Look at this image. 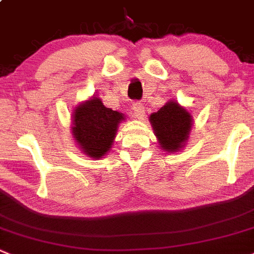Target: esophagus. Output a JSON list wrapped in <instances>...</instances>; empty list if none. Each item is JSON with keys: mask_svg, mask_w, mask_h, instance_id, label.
Returning <instances> with one entry per match:
<instances>
[{"mask_svg": "<svg viewBox=\"0 0 254 254\" xmlns=\"http://www.w3.org/2000/svg\"><path fill=\"white\" fill-rule=\"evenodd\" d=\"M132 112H133L134 117L139 118L141 120L144 116V106L141 102H132Z\"/></svg>", "mask_w": 254, "mask_h": 254, "instance_id": "esophagus-1", "label": "esophagus"}]
</instances>
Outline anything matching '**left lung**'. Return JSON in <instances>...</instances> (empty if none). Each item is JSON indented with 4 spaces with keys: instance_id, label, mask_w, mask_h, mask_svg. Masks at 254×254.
<instances>
[{
    "instance_id": "left-lung-1",
    "label": "left lung",
    "mask_w": 254,
    "mask_h": 254,
    "mask_svg": "<svg viewBox=\"0 0 254 254\" xmlns=\"http://www.w3.org/2000/svg\"><path fill=\"white\" fill-rule=\"evenodd\" d=\"M159 144L165 151L176 152L187 141L192 117L176 102H168L149 117Z\"/></svg>"
}]
</instances>
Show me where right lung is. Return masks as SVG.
<instances>
[{"label":"right lung","mask_w":254,"mask_h":254,"mask_svg":"<svg viewBox=\"0 0 254 254\" xmlns=\"http://www.w3.org/2000/svg\"><path fill=\"white\" fill-rule=\"evenodd\" d=\"M122 120V113L105 107L102 101L95 97L74 110L72 133L84 153L97 159L112 147Z\"/></svg>","instance_id":"obj_1"}]
</instances>
